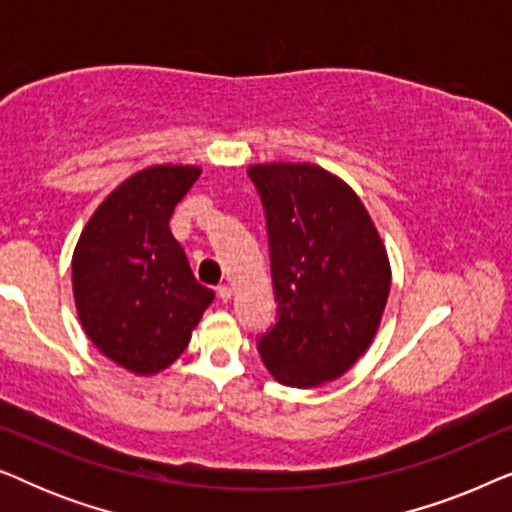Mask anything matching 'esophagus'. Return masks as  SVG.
Listing matches in <instances>:
<instances>
[{"label": "esophagus", "instance_id": "1", "mask_svg": "<svg viewBox=\"0 0 512 512\" xmlns=\"http://www.w3.org/2000/svg\"><path fill=\"white\" fill-rule=\"evenodd\" d=\"M216 296H219L223 303H228L230 300V296H233V289H230L228 284H221V286H216Z\"/></svg>", "mask_w": 512, "mask_h": 512}]
</instances>
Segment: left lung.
<instances>
[{"label": "left lung", "instance_id": "left-lung-1", "mask_svg": "<svg viewBox=\"0 0 512 512\" xmlns=\"http://www.w3.org/2000/svg\"><path fill=\"white\" fill-rule=\"evenodd\" d=\"M268 219L277 324L258 340L284 387L338 380L380 328L391 265L354 188L312 163L249 167Z\"/></svg>", "mask_w": 512, "mask_h": 512}]
</instances>
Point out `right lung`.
Here are the masks:
<instances>
[{
    "mask_svg": "<svg viewBox=\"0 0 512 512\" xmlns=\"http://www.w3.org/2000/svg\"><path fill=\"white\" fill-rule=\"evenodd\" d=\"M198 165H153L100 202L72 256V289L83 331L135 375L179 359L214 291L193 277L170 219L200 177Z\"/></svg>",
    "mask_w": 512,
    "mask_h": 512,
    "instance_id": "1",
    "label": "right lung"
}]
</instances>
